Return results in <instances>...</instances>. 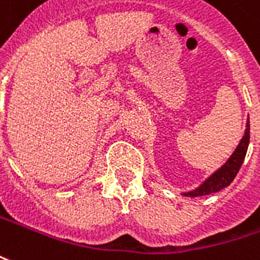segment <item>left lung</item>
<instances>
[{"label":"left lung","instance_id":"1","mask_svg":"<svg viewBox=\"0 0 260 260\" xmlns=\"http://www.w3.org/2000/svg\"><path fill=\"white\" fill-rule=\"evenodd\" d=\"M248 145H249V118L247 120L243 139L240 140V143L236 147V150L233 151L230 158L220 168L216 169L211 176L205 179L199 187L182 194L186 196V197H201V196L218 193V191H220L224 187H228L229 184L234 180L236 175L238 174V171H240L241 165H243L245 154H247Z\"/></svg>","mask_w":260,"mask_h":260}]
</instances>
